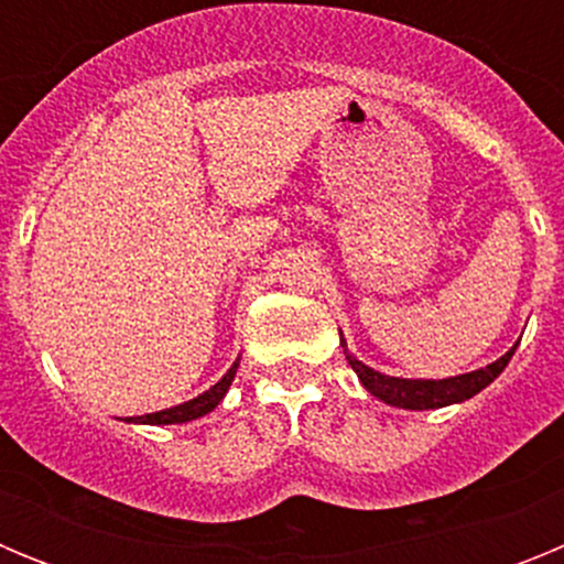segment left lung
<instances>
[{
    "mask_svg": "<svg viewBox=\"0 0 564 564\" xmlns=\"http://www.w3.org/2000/svg\"><path fill=\"white\" fill-rule=\"evenodd\" d=\"M344 356L350 361V367L356 370V376L361 378L364 390L370 392V395L381 398L383 403H390V406H401V410H441V406H449V403H460L466 398L477 395L480 390H486L488 383L495 381L502 370H506V364L511 361L514 356L517 344L511 350L506 352L502 358H497L495 364H488L482 370L466 372V376H455V378H443V381H421V378H392L383 376V372H376L372 367L358 361L356 356H350L347 350V344L341 338Z\"/></svg>",
    "mask_w": 564,
    "mask_h": 564,
    "instance_id": "left-lung-1",
    "label": "left lung"
}]
</instances>
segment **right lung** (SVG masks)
<instances>
[{
  "instance_id": "obj_1",
  "label": "right lung",
  "mask_w": 564,
  "mask_h": 564,
  "mask_svg": "<svg viewBox=\"0 0 564 564\" xmlns=\"http://www.w3.org/2000/svg\"><path fill=\"white\" fill-rule=\"evenodd\" d=\"M237 367L239 361H234L231 370L226 372V376L220 378V381L214 383L212 390H206L203 395L192 398V401L181 403V406H172V410H161V412H152V415H141V417H129V421L134 423H154V426H166V423H186V421H197V417L208 415V412L217 406V403L223 401V395L228 392V387H231L234 376H237Z\"/></svg>"
}]
</instances>
